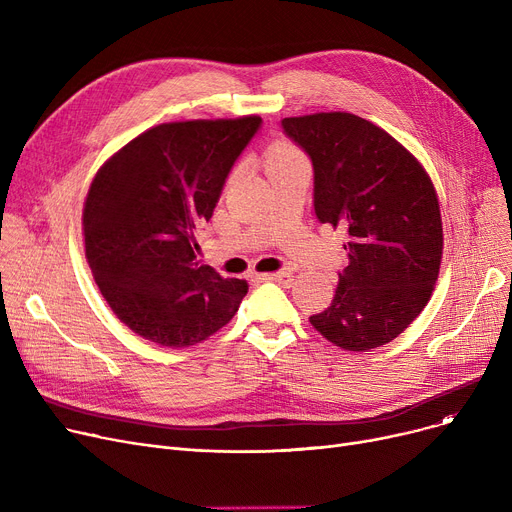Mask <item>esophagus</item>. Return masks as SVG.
I'll return each mask as SVG.
<instances>
[{
    "mask_svg": "<svg viewBox=\"0 0 512 512\" xmlns=\"http://www.w3.org/2000/svg\"><path fill=\"white\" fill-rule=\"evenodd\" d=\"M292 274L290 272H276V274H265V276H261V280H267V282H276V284H280V286H290L292 284Z\"/></svg>",
    "mask_w": 512,
    "mask_h": 512,
    "instance_id": "obj_1",
    "label": "esophagus"
}]
</instances>
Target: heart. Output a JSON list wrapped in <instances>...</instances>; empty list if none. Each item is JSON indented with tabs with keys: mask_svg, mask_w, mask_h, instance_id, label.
Segmentation results:
<instances>
[{
	"mask_svg": "<svg viewBox=\"0 0 512 512\" xmlns=\"http://www.w3.org/2000/svg\"><path fill=\"white\" fill-rule=\"evenodd\" d=\"M299 157H303L299 149H294V147H292L290 143H286V141H278V143H274L270 149H267L265 168H267V172H270V170H274V168H278V166H284V164H288V161L299 159Z\"/></svg>",
	"mask_w": 512,
	"mask_h": 512,
	"instance_id": "heart-1",
	"label": "heart"
}]
</instances>
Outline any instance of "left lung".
I'll return each mask as SVG.
<instances>
[{
	"label": "left lung",
	"instance_id": "left-lung-1",
	"mask_svg": "<svg viewBox=\"0 0 512 512\" xmlns=\"http://www.w3.org/2000/svg\"><path fill=\"white\" fill-rule=\"evenodd\" d=\"M282 128L313 164L321 224L348 236V265L311 326L344 351H371L405 332L440 274L442 218L432 178L380 126L355 114L284 118Z\"/></svg>",
	"mask_w": 512,
	"mask_h": 512
}]
</instances>
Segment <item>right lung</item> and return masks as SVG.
Returning a JSON list of instances; mask_svg holds the SVG:
<instances>
[{"label":"right lung","instance_id":"right-lung-1","mask_svg":"<svg viewBox=\"0 0 512 512\" xmlns=\"http://www.w3.org/2000/svg\"><path fill=\"white\" fill-rule=\"evenodd\" d=\"M259 126V116L159 124L95 174L85 255L103 299L134 334L193 346L238 311L249 284L201 265L197 234Z\"/></svg>","mask_w":512,"mask_h":512}]
</instances>
